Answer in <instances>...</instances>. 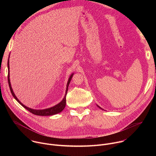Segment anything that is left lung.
<instances>
[{
	"instance_id": "left-lung-1",
	"label": "left lung",
	"mask_w": 156,
	"mask_h": 156,
	"mask_svg": "<svg viewBox=\"0 0 156 156\" xmlns=\"http://www.w3.org/2000/svg\"><path fill=\"white\" fill-rule=\"evenodd\" d=\"M97 106H98V107H99V108H101V109H102V110H104V109H103V108H101V107H99V105H97Z\"/></svg>"
}]
</instances>
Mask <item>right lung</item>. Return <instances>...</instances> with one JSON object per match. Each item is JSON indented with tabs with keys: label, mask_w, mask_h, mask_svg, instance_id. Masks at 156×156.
Returning a JSON list of instances; mask_svg holds the SVG:
<instances>
[{
	"label": "right lung",
	"mask_w": 156,
	"mask_h": 156,
	"mask_svg": "<svg viewBox=\"0 0 156 156\" xmlns=\"http://www.w3.org/2000/svg\"><path fill=\"white\" fill-rule=\"evenodd\" d=\"M9 57H10V55L9 57V59H8V62H7V66H8V82H9V87H10V90L11 91V93L12 94V96H13V98L16 99V101H17V102L21 104L22 106H23L24 108H25L27 110H28V111L34 115H40V116H49V115H55L57 114H58L60 112H61L64 109L65 105H66V93H67L68 91V89H69V84L70 83V81L73 76V73L70 76L67 84H66V91H65V96L63 98V99H62V101L61 102H60L58 104H57V105L51 107L50 108H45V109H41V110H37V109H33L31 108H29L28 107H27L26 105H23L16 98V96H15V93H13V91L12 90V87L11 86V83H10V66H9Z\"/></svg>",
	"instance_id": "add662e5"
}]
</instances>
